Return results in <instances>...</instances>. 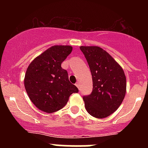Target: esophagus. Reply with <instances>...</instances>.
<instances>
[{"label":"esophagus","instance_id":"obj_1","mask_svg":"<svg viewBox=\"0 0 148 148\" xmlns=\"http://www.w3.org/2000/svg\"><path fill=\"white\" fill-rule=\"evenodd\" d=\"M75 86H76V87L79 89V87H80V84H79V82H76V84H75Z\"/></svg>","mask_w":148,"mask_h":148}]
</instances>
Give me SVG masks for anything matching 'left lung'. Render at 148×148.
Wrapping results in <instances>:
<instances>
[{"label": "left lung", "mask_w": 148, "mask_h": 148, "mask_svg": "<svg viewBox=\"0 0 148 148\" xmlns=\"http://www.w3.org/2000/svg\"><path fill=\"white\" fill-rule=\"evenodd\" d=\"M92 78V91L83 100L87 111L93 117L106 118L122 103L126 93V77L112 56L99 47H80Z\"/></svg>", "instance_id": "8db88e82"}]
</instances>
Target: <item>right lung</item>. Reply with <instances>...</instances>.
Wrapping results in <instances>:
<instances>
[{"label":"right lung","mask_w":148,"mask_h":148,"mask_svg":"<svg viewBox=\"0 0 148 148\" xmlns=\"http://www.w3.org/2000/svg\"><path fill=\"white\" fill-rule=\"evenodd\" d=\"M71 46L56 45L44 51L30 63L24 86L30 100L38 109L54 113L63 108L70 95L78 89L70 83L61 63L71 53Z\"/></svg>","instance_id":"add662e5"}]
</instances>
